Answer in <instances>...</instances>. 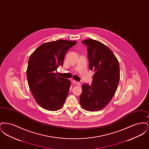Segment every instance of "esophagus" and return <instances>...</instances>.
Here are the masks:
<instances>
[{
  "label": "esophagus",
  "mask_w": 149,
  "mask_h": 149,
  "mask_svg": "<svg viewBox=\"0 0 149 149\" xmlns=\"http://www.w3.org/2000/svg\"><path fill=\"white\" fill-rule=\"evenodd\" d=\"M72 83H73V84H76V85H80V82H78V81H76V80H73L72 81Z\"/></svg>",
  "instance_id": "esophagus-1"
}]
</instances>
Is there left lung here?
<instances>
[{
  "instance_id": "8db88e82",
  "label": "left lung",
  "mask_w": 149,
  "mask_h": 149,
  "mask_svg": "<svg viewBox=\"0 0 149 149\" xmlns=\"http://www.w3.org/2000/svg\"><path fill=\"white\" fill-rule=\"evenodd\" d=\"M82 43L88 47L89 69L94 74L91 86L82 85L80 103L88 111H98L107 106L117 90L120 78L119 63L103 43L92 39Z\"/></svg>"
}]
</instances>
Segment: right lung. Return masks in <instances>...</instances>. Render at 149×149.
<instances>
[{
    "label": "right lung",
    "instance_id": "right-lung-1",
    "mask_svg": "<svg viewBox=\"0 0 149 149\" xmlns=\"http://www.w3.org/2000/svg\"><path fill=\"white\" fill-rule=\"evenodd\" d=\"M75 41L59 40L40 46L29 58L27 78L37 103L51 111L61 109L68 95L71 81L57 76V68L63 65L66 53Z\"/></svg>",
    "mask_w": 149,
    "mask_h": 149
}]
</instances>
